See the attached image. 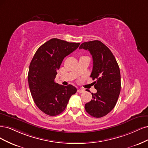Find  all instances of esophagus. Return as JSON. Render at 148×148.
I'll return each mask as SVG.
<instances>
[{
	"mask_svg": "<svg viewBox=\"0 0 148 148\" xmlns=\"http://www.w3.org/2000/svg\"><path fill=\"white\" fill-rule=\"evenodd\" d=\"M85 92V90L84 89H78L77 90V92L78 93H84Z\"/></svg>",
	"mask_w": 148,
	"mask_h": 148,
	"instance_id": "esophagus-1",
	"label": "esophagus"
}]
</instances>
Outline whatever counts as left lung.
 Masks as SVG:
<instances>
[{"label": "left lung", "instance_id": "1", "mask_svg": "<svg viewBox=\"0 0 148 148\" xmlns=\"http://www.w3.org/2000/svg\"><path fill=\"white\" fill-rule=\"evenodd\" d=\"M80 49L88 50L93 58V69L90 75L96 93L85 104V111L92 117H102L115 107L121 92V73L115 57L108 47L99 40L84 42Z\"/></svg>", "mask_w": 148, "mask_h": 148}]
</instances>
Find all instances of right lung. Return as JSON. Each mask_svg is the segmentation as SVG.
<instances>
[{
	"mask_svg": "<svg viewBox=\"0 0 148 148\" xmlns=\"http://www.w3.org/2000/svg\"><path fill=\"white\" fill-rule=\"evenodd\" d=\"M79 45L53 38L42 45L31 60L27 77L30 92L36 106L47 115L55 116L63 112L77 92L72 85H59L55 79L63 59Z\"/></svg>",
	"mask_w": 148,
	"mask_h": 148,
	"instance_id": "1",
	"label": "right lung"
}]
</instances>
